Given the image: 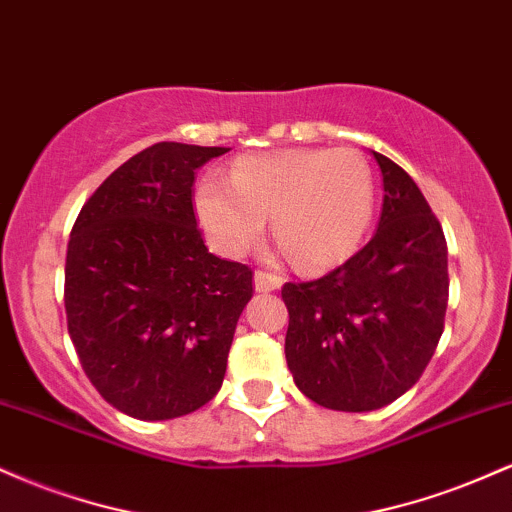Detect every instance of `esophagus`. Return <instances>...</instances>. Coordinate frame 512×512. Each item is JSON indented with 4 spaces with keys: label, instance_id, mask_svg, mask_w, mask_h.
I'll use <instances>...</instances> for the list:
<instances>
[{
    "label": "esophagus",
    "instance_id": "34e87169",
    "mask_svg": "<svg viewBox=\"0 0 512 512\" xmlns=\"http://www.w3.org/2000/svg\"><path fill=\"white\" fill-rule=\"evenodd\" d=\"M281 284H284V279H281L279 274L264 272V269H257V272H255V289L257 291H262V293L276 291Z\"/></svg>",
    "mask_w": 512,
    "mask_h": 512
}]
</instances>
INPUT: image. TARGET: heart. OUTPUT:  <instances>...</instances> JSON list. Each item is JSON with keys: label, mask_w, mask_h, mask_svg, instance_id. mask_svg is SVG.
<instances>
[{"label": "heart", "mask_w": 512, "mask_h": 512, "mask_svg": "<svg viewBox=\"0 0 512 512\" xmlns=\"http://www.w3.org/2000/svg\"><path fill=\"white\" fill-rule=\"evenodd\" d=\"M197 214L228 255L260 243L274 216V236L298 267H334L361 248L373 223V168L354 149L240 156L228 180L211 175L199 185Z\"/></svg>", "instance_id": "b5f03b06"}]
</instances>
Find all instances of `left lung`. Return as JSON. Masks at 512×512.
<instances>
[{"label":"left lung","instance_id":"left-lung-1","mask_svg":"<svg viewBox=\"0 0 512 512\" xmlns=\"http://www.w3.org/2000/svg\"><path fill=\"white\" fill-rule=\"evenodd\" d=\"M373 156L385 187L375 236L330 274L281 289L293 380L337 411H373L402 397L436 354L448 308L443 226L416 182Z\"/></svg>","mask_w":512,"mask_h":512}]
</instances>
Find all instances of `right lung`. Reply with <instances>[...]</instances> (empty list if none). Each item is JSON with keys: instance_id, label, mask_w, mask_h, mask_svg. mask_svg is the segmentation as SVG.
Returning a JSON list of instances; mask_svg holds the SVG:
<instances>
[{"instance_id": "right-lung-1", "label": "right lung", "mask_w": 512, "mask_h": 512, "mask_svg": "<svg viewBox=\"0 0 512 512\" xmlns=\"http://www.w3.org/2000/svg\"><path fill=\"white\" fill-rule=\"evenodd\" d=\"M223 146L158 142L122 163L76 216L64 264L67 330L115 409L185 416L226 375L252 269L211 255L195 219V173Z\"/></svg>"}]
</instances>
